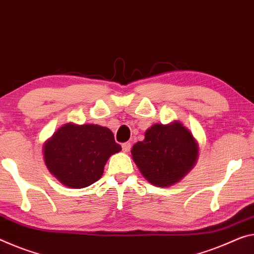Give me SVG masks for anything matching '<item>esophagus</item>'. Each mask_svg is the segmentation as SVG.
<instances>
[{
	"mask_svg": "<svg viewBox=\"0 0 254 254\" xmlns=\"http://www.w3.org/2000/svg\"><path fill=\"white\" fill-rule=\"evenodd\" d=\"M123 151L125 152V153H127V152L130 151V147H131V144L129 142H126V143H123Z\"/></svg>",
	"mask_w": 254,
	"mask_h": 254,
	"instance_id": "esophagus-1",
	"label": "esophagus"
}]
</instances>
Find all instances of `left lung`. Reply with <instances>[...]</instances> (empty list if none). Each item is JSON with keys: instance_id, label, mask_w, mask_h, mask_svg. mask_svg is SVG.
Returning a JSON list of instances; mask_svg holds the SVG:
<instances>
[{"instance_id": "left-lung-1", "label": "left lung", "mask_w": 254, "mask_h": 254, "mask_svg": "<svg viewBox=\"0 0 254 254\" xmlns=\"http://www.w3.org/2000/svg\"><path fill=\"white\" fill-rule=\"evenodd\" d=\"M198 143L181 122L154 124L145 137L131 149V158L152 185L169 187L193 169L198 158Z\"/></svg>"}]
</instances>
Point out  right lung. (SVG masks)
Returning a JSON list of instances; mask_svg holds the SVG:
<instances>
[{
  "label": "right lung",
  "mask_w": 254,
  "mask_h": 254,
  "mask_svg": "<svg viewBox=\"0 0 254 254\" xmlns=\"http://www.w3.org/2000/svg\"><path fill=\"white\" fill-rule=\"evenodd\" d=\"M120 151L122 146L109 128L68 123L45 140L43 158L62 185L84 189L102 177L108 159Z\"/></svg>",
  "instance_id": "obj_1"
}]
</instances>
